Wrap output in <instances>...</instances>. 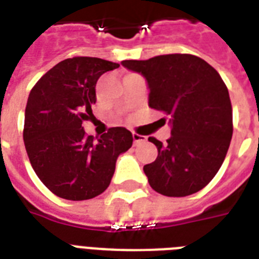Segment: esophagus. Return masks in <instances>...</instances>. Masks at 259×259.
Wrapping results in <instances>:
<instances>
[{"mask_svg":"<svg viewBox=\"0 0 259 259\" xmlns=\"http://www.w3.org/2000/svg\"><path fill=\"white\" fill-rule=\"evenodd\" d=\"M144 142H146V138L145 137H142V136H140V134H137V133H133V144H134V146L141 145V144H144Z\"/></svg>","mask_w":259,"mask_h":259,"instance_id":"obj_1","label":"esophagus"}]
</instances>
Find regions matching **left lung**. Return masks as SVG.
<instances>
[{"mask_svg":"<svg viewBox=\"0 0 259 259\" xmlns=\"http://www.w3.org/2000/svg\"><path fill=\"white\" fill-rule=\"evenodd\" d=\"M141 72L149 86V106L170 117L172 137L164 145L154 137L158 156L144 166L150 187L164 196L200 191L225 161L233 137V107L218 71L189 54L123 60Z\"/></svg>","mask_w":259,"mask_h":259,"instance_id":"obj_1","label":"left lung"}]
</instances>
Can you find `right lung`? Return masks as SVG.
I'll list each match as a JSON object with an SVG mask.
<instances>
[{"instance_id":"obj_1","label":"right lung","mask_w":259,"mask_h":259,"mask_svg":"<svg viewBox=\"0 0 259 259\" xmlns=\"http://www.w3.org/2000/svg\"><path fill=\"white\" fill-rule=\"evenodd\" d=\"M118 63L75 56L52 67L30 90L25 107L24 144L30 165L56 196L87 200L109 187L121 153L133 145L125 127H110L101 137L84 132L93 115L95 84Z\"/></svg>"}]
</instances>
